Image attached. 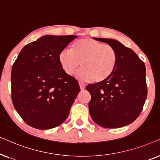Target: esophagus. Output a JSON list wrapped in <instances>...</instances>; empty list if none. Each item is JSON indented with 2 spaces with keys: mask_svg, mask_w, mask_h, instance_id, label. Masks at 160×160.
I'll return each instance as SVG.
<instances>
[{
  "mask_svg": "<svg viewBox=\"0 0 160 160\" xmlns=\"http://www.w3.org/2000/svg\"><path fill=\"white\" fill-rule=\"evenodd\" d=\"M78 84H79V87H80V89H82V90H83V89H85V84H83V83L82 82H78Z\"/></svg>",
  "mask_w": 160,
  "mask_h": 160,
  "instance_id": "esophagus-1",
  "label": "esophagus"
}]
</instances>
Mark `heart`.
Listing matches in <instances>:
<instances>
[{
	"label": "heart",
	"instance_id": "obj_1",
	"mask_svg": "<svg viewBox=\"0 0 160 160\" xmlns=\"http://www.w3.org/2000/svg\"><path fill=\"white\" fill-rule=\"evenodd\" d=\"M63 71L71 75L80 67L83 68L76 73L82 81L102 82L112 75L117 67L118 56L115 48L103 44L92 38H83L73 43L72 50L62 49L58 56Z\"/></svg>",
	"mask_w": 160,
	"mask_h": 160
}]
</instances>
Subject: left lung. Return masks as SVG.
Masks as SVG:
<instances>
[{
    "label": "left lung",
    "mask_w": 160,
    "mask_h": 160,
    "mask_svg": "<svg viewBox=\"0 0 160 160\" xmlns=\"http://www.w3.org/2000/svg\"><path fill=\"white\" fill-rule=\"evenodd\" d=\"M115 48L118 61L115 71L102 82L87 85L91 95L90 117L105 128H119L135 121L147 96L146 67L134 51L115 39L93 38Z\"/></svg>",
    "instance_id": "1"
}]
</instances>
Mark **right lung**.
Segmentation results:
<instances>
[{"instance_id": "obj_1", "label": "right lung", "mask_w": 160, "mask_h": 160, "mask_svg": "<svg viewBox=\"0 0 160 160\" xmlns=\"http://www.w3.org/2000/svg\"><path fill=\"white\" fill-rule=\"evenodd\" d=\"M77 37L45 35L19 52L12 66V98L28 125L49 130L68 117L80 88L77 81L63 71L58 56Z\"/></svg>"}]
</instances>
